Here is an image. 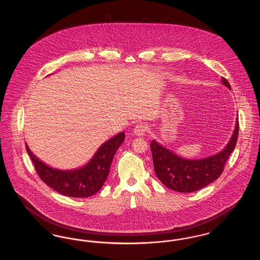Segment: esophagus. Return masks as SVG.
<instances>
[{
  "instance_id": "obj_1",
  "label": "esophagus",
  "mask_w": 260,
  "mask_h": 260,
  "mask_svg": "<svg viewBox=\"0 0 260 260\" xmlns=\"http://www.w3.org/2000/svg\"><path fill=\"white\" fill-rule=\"evenodd\" d=\"M146 131H147V126H146L145 124H142V123H139V124H136V126H135V128H134L135 135L138 136H144L145 133H146Z\"/></svg>"
}]
</instances>
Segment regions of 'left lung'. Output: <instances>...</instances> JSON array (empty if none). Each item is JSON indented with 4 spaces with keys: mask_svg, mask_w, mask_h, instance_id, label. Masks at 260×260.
<instances>
[{
    "mask_svg": "<svg viewBox=\"0 0 260 260\" xmlns=\"http://www.w3.org/2000/svg\"><path fill=\"white\" fill-rule=\"evenodd\" d=\"M222 83L231 89L225 78H222ZM238 135L237 120L235 131L227 146L220 153L201 160L183 159L153 140L150 148L157 177L168 188L182 193L194 192L209 185L223 173L226 161L235 149Z\"/></svg>",
    "mask_w": 260,
    "mask_h": 260,
    "instance_id": "8db88e82",
    "label": "left lung"
}]
</instances>
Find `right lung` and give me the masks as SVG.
<instances>
[{"instance_id": "obj_1", "label": "right lung", "mask_w": 260, "mask_h": 260, "mask_svg": "<svg viewBox=\"0 0 260 260\" xmlns=\"http://www.w3.org/2000/svg\"><path fill=\"white\" fill-rule=\"evenodd\" d=\"M124 133H120L96 151L87 165L74 171H58L50 168L32 154L26 145L39 177L47 184L64 196L87 198L99 192L108 177L112 160L116 151L124 142Z\"/></svg>"}]
</instances>
